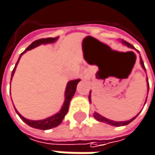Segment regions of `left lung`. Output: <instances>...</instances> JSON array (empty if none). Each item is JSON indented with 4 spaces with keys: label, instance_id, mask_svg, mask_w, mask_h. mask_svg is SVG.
<instances>
[{
    "label": "left lung",
    "instance_id": "1",
    "mask_svg": "<svg viewBox=\"0 0 155 155\" xmlns=\"http://www.w3.org/2000/svg\"><path fill=\"white\" fill-rule=\"evenodd\" d=\"M122 43L123 44H125V45H127L128 47H131V48H135V47H133L130 43H128V42H127V41H124V40H122ZM140 63H141V64H142V66H143V68H144L145 69V67H144V64H143V60H142V58H141V60H140ZM148 81V80H147ZM148 91H149V83H148ZM89 101H90V102H91V93H90V95H89ZM94 117L97 119V120H99V121H101V122H104V123H108L109 125H112V126H116V127H120V126H126V125H127V124H129L130 122H132L136 117H137V116L135 117H133V118H131L130 120H128V121H123V122H116V121H112V120H110V119H108V118H106V117H102V116H101L100 114H98L97 112H95L94 113Z\"/></svg>",
    "mask_w": 155,
    "mask_h": 155
}]
</instances>
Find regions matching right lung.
Wrapping results in <instances>:
<instances>
[{
	"mask_svg": "<svg viewBox=\"0 0 155 155\" xmlns=\"http://www.w3.org/2000/svg\"><path fill=\"white\" fill-rule=\"evenodd\" d=\"M57 39V38H40V39H38L36 41H34L30 46H28V47L23 52L20 54V56L19 58L21 57V55L26 52V51H28L34 47H38L41 44H49V43H53L54 42L55 40ZM18 58V60H19ZM18 60L16 64L15 67L12 71V78L13 76L14 73H15V69L18 63ZM12 80V79H11ZM80 81V79L78 80H74V81H70L68 83H67V86H66V90H65V101H64V103L62 107V109L55 115L50 117H47L44 120H29V119H27L25 117H23L17 110L16 112L18 114L19 117L26 123L28 124L29 127H34V128H38V129H42V130H47V129H50L52 127H57L58 125H60L63 121V119L64 118V116L67 114L68 112V108H69V104H70V101L72 100V98L74 97V93H75V91H76V87H77L78 82Z\"/></svg>",
	"mask_w": 155,
	"mask_h": 155,
	"instance_id": "add662e5",
	"label": "right lung"
}]
</instances>
